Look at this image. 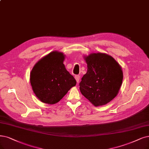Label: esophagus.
Here are the masks:
<instances>
[{"label": "esophagus", "instance_id": "34e87169", "mask_svg": "<svg viewBox=\"0 0 149 149\" xmlns=\"http://www.w3.org/2000/svg\"><path fill=\"white\" fill-rule=\"evenodd\" d=\"M75 79L77 81V84L79 82V80H80V76L79 75H75Z\"/></svg>", "mask_w": 149, "mask_h": 149}]
</instances>
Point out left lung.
I'll use <instances>...</instances> for the list:
<instances>
[{"label":"left lung","instance_id":"1","mask_svg":"<svg viewBox=\"0 0 149 149\" xmlns=\"http://www.w3.org/2000/svg\"><path fill=\"white\" fill-rule=\"evenodd\" d=\"M84 59L88 69L80 83V92L95 106L106 105L117 96L122 86V67L106 53H91Z\"/></svg>","mask_w":149,"mask_h":149}]
</instances>
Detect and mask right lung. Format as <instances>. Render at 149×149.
I'll use <instances>...</instances> for the list:
<instances>
[{
  "label": "right lung",
  "instance_id": "obj_1",
  "mask_svg": "<svg viewBox=\"0 0 149 149\" xmlns=\"http://www.w3.org/2000/svg\"><path fill=\"white\" fill-rule=\"evenodd\" d=\"M63 53L53 51L36 63L30 73L33 91L43 103L54 104L67 94L76 80L63 64Z\"/></svg>",
  "mask_w": 149,
  "mask_h": 149
}]
</instances>
